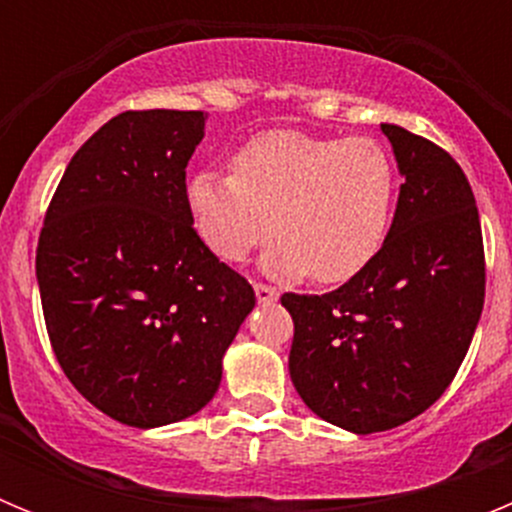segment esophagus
Wrapping results in <instances>:
<instances>
[{"label":"esophagus","mask_w":512,"mask_h":512,"mask_svg":"<svg viewBox=\"0 0 512 512\" xmlns=\"http://www.w3.org/2000/svg\"><path fill=\"white\" fill-rule=\"evenodd\" d=\"M253 289H256V297H259L261 305H271V302L279 300V289L271 287V284L256 282V284H253Z\"/></svg>","instance_id":"esophagus-1"}]
</instances>
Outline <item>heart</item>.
I'll use <instances>...</instances> for the list:
<instances>
[{
    "instance_id": "obj_1",
    "label": "heart",
    "mask_w": 512,
    "mask_h": 512,
    "mask_svg": "<svg viewBox=\"0 0 512 512\" xmlns=\"http://www.w3.org/2000/svg\"><path fill=\"white\" fill-rule=\"evenodd\" d=\"M397 166L372 138H320L269 130L189 182V207L207 246L243 261L279 238L269 266L287 277L341 284L382 251L397 205Z\"/></svg>"
}]
</instances>
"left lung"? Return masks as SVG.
Returning a JSON list of instances; mask_svg holds the SVG:
<instances>
[{"mask_svg": "<svg viewBox=\"0 0 512 512\" xmlns=\"http://www.w3.org/2000/svg\"><path fill=\"white\" fill-rule=\"evenodd\" d=\"M405 176L374 261L325 295L284 292L289 377L307 408L366 436L418 418L446 392L485 305V246L467 176L449 153L382 125Z\"/></svg>", "mask_w": 512, "mask_h": 512, "instance_id": "left-lung-1", "label": "left lung"}]
</instances>
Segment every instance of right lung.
I'll return each instance as SVG.
<instances>
[{"mask_svg": "<svg viewBox=\"0 0 512 512\" xmlns=\"http://www.w3.org/2000/svg\"><path fill=\"white\" fill-rule=\"evenodd\" d=\"M200 110H128L74 153L35 251L40 302L63 374L133 428L202 410L253 287L194 230L187 164Z\"/></svg>", "mask_w": 512, "mask_h": 512, "instance_id": "add662e5", "label": "right lung"}]
</instances>
